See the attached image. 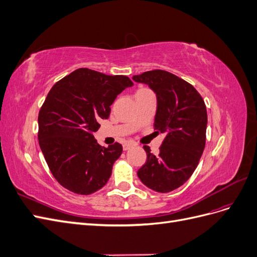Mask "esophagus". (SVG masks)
<instances>
[{
    "mask_svg": "<svg viewBox=\"0 0 257 257\" xmlns=\"http://www.w3.org/2000/svg\"><path fill=\"white\" fill-rule=\"evenodd\" d=\"M135 146V144L134 143H125L123 145V150H130L131 148H133Z\"/></svg>",
    "mask_w": 257,
    "mask_h": 257,
    "instance_id": "34e87169",
    "label": "esophagus"
}]
</instances>
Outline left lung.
<instances>
[{"label":"left lung","instance_id":"8db88e82","mask_svg":"<svg viewBox=\"0 0 257 257\" xmlns=\"http://www.w3.org/2000/svg\"><path fill=\"white\" fill-rule=\"evenodd\" d=\"M133 80L149 85L158 99L154 127L165 134L159 154L144 146L147 162L137 172L141 181L160 193L174 191L189 180L206 145L207 109L193 85L162 71L145 72Z\"/></svg>","mask_w":257,"mask_h":257}]
</instances>
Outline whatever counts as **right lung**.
I'll return each instance as SVG.
<instances>
[{
  "mask_svg": "<svg viewBox=\"0 0 257 257\" xmlns=\"http://www.w3.org/2000/svg\"><path fill=\"white\" fill-rule=\"evenodd\" d=\"M132 85L127 76L78 68L51 88L38 113V143L63 188L90 195L109 180L122 146L102 147L93 134L108 119L116 95Z\"/></svg>",
  "mask_w": 257,
  "mask_h": 257,
  "instance_id": "right-lung-1",
  "label": "right lung"
}]
</instances>
